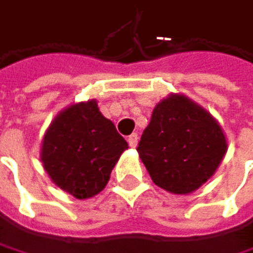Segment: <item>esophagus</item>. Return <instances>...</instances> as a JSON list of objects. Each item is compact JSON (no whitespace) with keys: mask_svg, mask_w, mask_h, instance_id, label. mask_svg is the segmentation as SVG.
Listing matches in <instances>:
<instances>
[{"mask_svg":"<svg viewBox=\"0 0 253 253\" xmlns=\"http://www.w3.org/2000/svg\"><path fill=\"white\" fill-rule=\"evenodd\" d=\"M127 141H129V145H130V147H136V145H138V141H139V136H138V133H132L129 138H127Z\"/></svg>","mask_w":253,"mask_h":253,"instance_id":"esophagus-1","label":"esophagus"}]
</instances>
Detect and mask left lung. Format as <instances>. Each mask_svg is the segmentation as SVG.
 Wrapping results in <instances>:
<instances>
[{
    "instance_id": "left-lung-1",
    "label": "left lung",
    "mask_w": 253,
    "mask_h": 253,
    "mask_svg": "<svg viewBox=\"0 0 253 253\" xmlns=\"http://www.w3.org/2000/svg\"><path fill=\"white\" fill-rule=\"evenodd\" d=\"M136 150L158 187L190 194L217 171L228 142L207 109L183 94H170L155 106Z\"/></svg>"
}]
</instances>
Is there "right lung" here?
Returning <instances> with one entry per match:
<instances>
[{
    "mask_svg": "<svg viewBox=\"0 0 253 253\" xmlns=\"http://www.w3.org/2000/svg\"><path fill=\"white\" fill-rule=\"evenodd\" d=\"M126 149L129 144L91 98L68 106L54 117L42 139L41 161L53 183L83 200L108 185Z\"/></svg>",
    "mask_w": 253,
    "mask_h": 253,
    "instance_id": "1",
    "label": "right lung"
}]
</instances>
